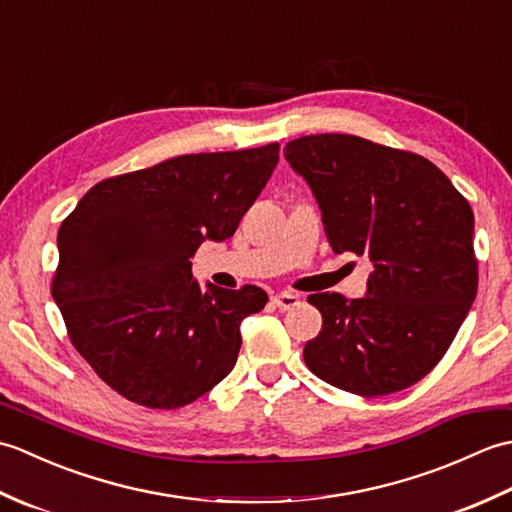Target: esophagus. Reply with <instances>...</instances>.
Returning a JSON list of instances; mask_svg holds the SVG:
<instances>
[{
	"instance_id": "obj_1",
	"label": "esophagus",
	"mask_w": 512,
	"mask_h": 512,
	"mask_svg": "<svg viewBox=\"0 0 512 512\" xmlns=\"http://www.w3.org/2000/svg\"><path fill=\"white\" fill-rule=\"evenodd\" d=\"M273 303L279 310H295L301 303V299L297 295H292V292H281V295L273 297Z\"/></svg>"
}]
</instances>
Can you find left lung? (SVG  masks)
<instances>
[{
    "mask_svg": "<svg viewBox=\"0 0 512 512\" xmlns=\"http://www.w3.org/2000/svg\"><path fill=\"white\" fill-rule=\"evenodd\" d=\"M284 154L312 187L334 253L372 262L367 297H308L323 325L303 361L365 398L416 385L447 354L475 299L469 200L427 158L367 138L301 136Z\"/></svg>",
    "mask_w": 512,
    "mask_h": 512,
    "instance_id": "obj_1",
    "label": "left lung"
}]
</instances>
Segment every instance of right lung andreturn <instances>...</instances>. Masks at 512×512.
<instances>
[{
	"label": "right lung",
	"mask_w": 512,
	"mask_h": 512,
	"mask_svg": "<svg viewBox=\"0 0 512 512\" xmlns=\"http://www.w3.org/2000/svg\"><path fill=\"white\" fill-rule=\"evenodd\" d=\"M277 160V143L169 158L94 184L61 222L52 299L74 350L116 394L178 409L235 367L239 323L268 295L202 290L191 259L206 237L237 231Z\"/></svg>",
	"instance_id": "obj_1"
}]
</instances>
